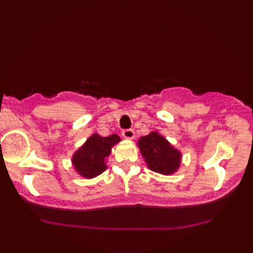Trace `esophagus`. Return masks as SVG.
Instances as JSON below:
<instances>
[{"instance_id":"obj_1","label":"esophagus","mask_w":253,"mask_h":253,"mask_svg":"<svg viewBox=\"0 0 253 253\" xmlns=\"http://www.w3.org/2000/svg\"><path fill=\"white\" fill-rule=\"evenodd\" d=\"M123 135H124V138H126V139H133L135 136V133L133 129H124Z\"/></svg>"}]
</instances>
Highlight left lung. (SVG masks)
I'll use <instances>...</instances> for the list:
<instances>
[{"label": "left lung", "instance_id": "obj_1", "mask_svg": "<svg viewBox=\"0 0 253 253\" xmlns=\"http://www.w3.org/2000/svg\"><path fill=\"white\" fill-rule=\"evenodd\" d=\"M138 146L149 169L155 172L171 175L179 168L181 152L157 132L141 136L138 140Z\"/></svg>", "mask_w": 253, "mask_h": 253}]
</instances>
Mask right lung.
<instances>
[{
	"label": "right lung",
	"instance_id": "add662e5",
	"mask_svg": "<svg viewBox=\"0 0 253 253\" xmlns=\"http://www.w3.org/2000/svg\"><path fill=\"white\" fill-rule=\"evenodd\" d=\"M120 141V136L112 134L101 136L95 133L78 149L72 157V164L81 176L92 178L106 170V158L110 155V150Z\"/></svg>",
	"mask_w": 253,
	"mask_h": 253
}]
</instances>
